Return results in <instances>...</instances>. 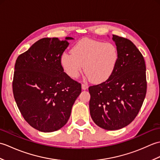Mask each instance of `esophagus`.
Segmentation results:
<instances>
[{
    "label": "esophagus",
    "instance_id": "esophagus-1",
    "mask_svg": "<svg viewBox=\"0 0 160 160\" xmlns=\"http://www.w3.org/2000/svg\"><path fill=\"white\" fill-rule=\"evenodd\" d=\"M88 85L87 84H82V90H86V89H88Z\"/></svg>",
    "mask_w": 160,
    "mask_h": 160
}]
</instances>
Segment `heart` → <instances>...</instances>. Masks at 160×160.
<instances>
[{
    "label": "heart",
    "instance_id": "obj_1",
    "mask_svg": "<svg viewBox=\"0 0 160 160\" xmlns=\"http://www.w3.org/2000/svg\"><path fill=\"white\" fill-rule=\"evenodd\" d=\"M119 60L118 48L111 42L83 38L75 44L71 53L60 56V64L71 78L79 76L83 67L94 83L107 80L115 71Z\"/></svg>",
    "mask_w": 160,
    "mask_h": 160
}]
</instances>
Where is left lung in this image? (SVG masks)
I'll use <instances>...</instances> for the list:
<instances>
[{"mask_svg":"<svg viewBox=\"0 0 160 160\" xmlns=\"http://www.w3.org/2000/svg\"><path fill=\"white\" fill-rule=\"evenodd\" d=\"M119 52L113 75L105 82L89 87L90 115L95 124L108 131L128 125L137 116L147 93L143 56L131 40L115 35Z\"/></svg>","mask_w":160,"mask_h":160,"instance_id":"8db88e82","label":"left lung"}]
</instances>
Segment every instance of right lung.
Here are the masks:
<instances>
[{"label": "right lung", "instance_id": "obj_1", "mask_svg": "<svg viewBox=\"0 0 160 160\" xmlns=\"http://www.w3.org/2000/svg\"><path fill=\"white\" fill-rule=\"evenodd\" d=\"M69 40L73 38H42L16 61L13 97L24 119L39 131L53 132L64 127L81 93V84L64 73L60 64Z\"/></svg>", "mask_w": 160, "mask_h": 160}]
</instances>
